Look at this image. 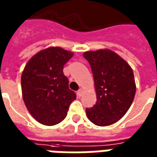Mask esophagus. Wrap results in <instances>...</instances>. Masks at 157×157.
<instances>
[{
	"label": "esophagus",
	"instance_id": "esophagus-1",
	"mask_svg": "<svg viewBox=\"0 0 157 157\" xmlns=\"http://www.w3.org/2000/svg\"><path fill=\"white\" fill-rule=\"evenodd\" d=\"M82 89H79L78 91H77V96L78 97H82Z\"/></svg>",
	"mask_w": 157,
	"mask_h": 157
}]
</instances>
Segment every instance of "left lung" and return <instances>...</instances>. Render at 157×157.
<instances>
[{
    "instance_id": "left-lung-1",
    "label": "left lung",
    "mask_w": 157,
    "mask_h": 157,
    "mask_svg": "<svg viewBox=\"0 0 157 157\" xmlns=\"http://www.w3.org/2000/svg\"><path fill=\"white\" fill-rule=\"evenodd\" d=\"M94 78L97 102L86 109V116L98 126H108L124 115L135 98L134 72L124 59L109 49L84 53Z\"/></svg>"
}]
</instances>
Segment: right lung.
<instances>
[{
	"mask_svg": "<svg viewBox=\"0 0 157 157\" xmlns=\"http://www.w3.org/2000/svg\"><path fill=\"white\" fill-rule=\"evenodd\" d=\"M73 55L59 47L45 48L33 56L23 70V101L31 115L42 124L50 126L64 120L76 98L63 73L64 65Z\"/></svg>",
	"mask_w": 157,
	"mask_h": 157,
	"instance_id": "1",
	"label": "right lung"
}]
</instances>
